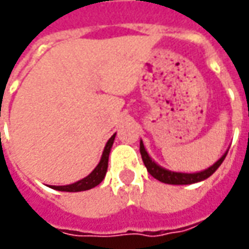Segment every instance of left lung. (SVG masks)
<instances>
[{
  "label": "left lung",
  "instance_id": "1",
  "mask_svg": "<svg viewBox=\"0 0 249 249\" xmlns=\"http://www.w3.org/2000/svg\"><path fill=\"white\" fill-rule=\"evenodd\" d=\"M140 152H141L142 161H143V164L146 167L147 172L152 175L154 179L160 180V181L167 183V184H193V183H198V181L207 179L209 176H212L218 169V167L222 164V161L225 160L226 154H224L215 164H213L212 167L202 171V172H198V174H181V172H172V171L164 169L160 165H157L154 161H152V159L149 157V154L143 147L142 141L140 143Z\"/></svg>",
  "mask_w": 249,
  "mask_h": 249
}]
</instances>
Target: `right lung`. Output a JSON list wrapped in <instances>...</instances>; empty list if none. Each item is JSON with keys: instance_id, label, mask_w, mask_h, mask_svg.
I'll use <instances>...</instances> for the list:
<instances>
[{"instance_id": "obj_1", "label": "right lung", "mask_w": 249, "mask_h": 249, "mask_svg": "<svg viewBox=\"0 0 249 249\" xmlns=\"http://www.w3.org/2000/svg\"><path fill=\"white\" fill-rule=\"evenodd\" d=\"M115 134L108 140L107 145L104 147V152H103L102 160L99 162V165L93 169V172L90 175H88L87 178L75 181L73 184H69V186H53L51 188L54 190H58V191H68V193H77V191H85V190H90L93 188L97 184H100L104 179V176L107 174V168H108V156H109V152H111V147H112V143H114Z\"/></svg>"}]
</instances>
